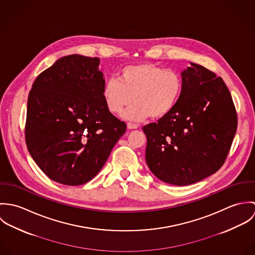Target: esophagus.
<instances>
[{"mask_svg": "<svg viewBox=\"0 0 255 255\" xmlns=\"http://www.w3.org/2000/svg\"><path fill=\"white\" fill-rule=\"evenodd\" d=\"M138 126L136 124H132V123H128V129H135L137 128Z\"/></svg>", "mask_w": 255, "mask_h": 255, "instance_id": "obj_1", "label": "esophagus"}]
</instances>
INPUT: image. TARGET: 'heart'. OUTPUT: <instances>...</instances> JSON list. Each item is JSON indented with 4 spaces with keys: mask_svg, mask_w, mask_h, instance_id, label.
Instances as JSON below:
<instances>
[{
    "mask_svg": "<svg viewBox=\"0 0 255 255\" xmlns=\"http://www.w3.org/2000/svg\"><path fill=\"white\" fill-rule=\"evenodd\" d=\"M182 89L181 75L174 71L150 63L125 67L118 79H110L103 88L107 109L118 115L133 101L124 113L128 120L140 121L150 117L161 119L177 105Z\"/></svg>",
    "mask_w": 255,
    "mask_h": 255,
    "instance_id": "obj_1",
    "label": "heart"
}]
</instances>
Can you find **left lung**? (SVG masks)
I'll use <instances>...</instances> for the list:
<instances>
[{"mask_svg": "<svg viewBox=\"0 0 255 255\" xmlns=\"http://www.w3.org/2000/svg\"><path fill=\"white\" fill-rule=\"evenodd\" d=\"M182 73L180 99L172 112L142 128L145 160L161 181L188 185L216 173L233 143L238 116L221 77L190 63Z\"/></svg>", "mask_w": 255, "mask_h": 255, "instance_id": "obj_1", "label": "left lung"}]
</instances>
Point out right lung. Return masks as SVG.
Segmentation results:
<instances>
[{
    "label": "right lung",
    "instance_id": "obj_1",
    "mask_svg": "<svg viewBox=\"0 0 255 255\" xmlns=\"http://www.w3.org/2000/svg\"><path fill=\"white\" fill-rule=\"evenodd\" d=\"M99 59L70 55L37 76L28 95L27 149L43 173L66 185L92 180L127 124L107 109Z\"/></svg>",
    "mask_w": 255,
    "mask_h": 255
}]
</instances>
